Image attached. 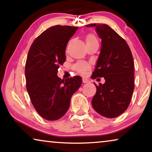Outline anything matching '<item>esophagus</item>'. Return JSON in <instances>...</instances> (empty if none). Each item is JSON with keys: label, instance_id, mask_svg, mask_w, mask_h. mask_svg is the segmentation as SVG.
<instances>
[{"label": "esophagus", "instance_id": "esophagus-1", "mask_svg": "<svg viewBox=\"0 0 152 152\" xmlns=\"http://www.w3.org/2000/svg\"><path fill=\"white\" fill-rule=\"evenodd\" d=\"M82 82H83V83H88L89 82V80H88V79L84 77L82 79Z\"/></svg>", "mask_w": 152, "mask_h": 152}]
</instances>
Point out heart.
Returning <instances> with one entry per match:
<instances>
[{
	"label": "heart",
	"instance_id": "obj_1",
	"mask_svg": "<svg viewBox=\"0 0 152 152\" xmlns=\"http://www.w3.org/2000/svg\"><path fill=\"white\" fill-rule=\"evenodd\" d=\"M96 41H97V39L95 37L94 35L88 34L87 35L86 37V43L96 42ZM74 68L75 70H76L77 71L79 72H81V73H85V72L89 69V65L87 63H86V62L80 61V62H78L77 64H75V66H74Z\"/></svg>",
	"mask_w": 152,
	"mask_h": 152
}]
</instances>
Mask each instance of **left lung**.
I'll return each instance as SVG.
<instances>
[{"instance_id": "8db88e82", "label": "left lung", "mask_w": 152, "mask_h": 152, "mask_svg": "<svg viewBox=\"0 0 152 152\" xmlns=\"http://www.w3.org/2000/svg\"><path fill=\"white\" fill-rule=\"evenodd\" d=\"M101 39V49L91 77H104V84L97 86L93 108L104 117L113 118L124 113L134 89V63L125 41L107 24L91 23Z\"/></svg>"}]
</instances>
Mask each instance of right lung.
<instances>
[{"instance_id": "add662e5", "label": "right lung", "mask_w": 152, "mask_h": 152, "mask_svg": "<svg viewBox=\"0 0 152 152\" xmlns=\"http://www.w3.org/2000/svg\"><path fill=\"white\" fill-rule=\"evenodd\" d=\"M78 27L55 26L34 41L27 57L26 88L34 109L48 120H57L69 109L72 95L82 81L80 76L61 80L58 68L66 61L68 41Z\"/></svg>"}]
</instances>
